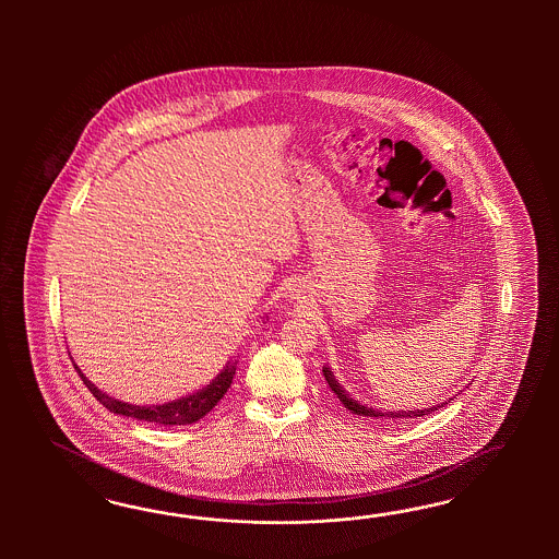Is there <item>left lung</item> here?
Returning a JSON list of instances; mask_svg holds the SVG:
<instances>
[{
  "mask_svg": "<svg viewBox=\"0 0 559 559\" xmlns=\"http://www.w3.org/2000/svg\"><path fill=\"white\" fill-rule=\"evenodd\" d=\"M323 377H325V381H328V385L332 388V391L338 395L340 402L344 404V407H348L353 414L356 416H367V418H390V420H412V418H420V416H428V414H432L435 409H439V407L444 406V404H439V406L432 407H424V409H397V412H381V409H372V407L362 406V404H358L356 400H353L350 395H348V391L344 390L342 385H340L338 381H336V377H334V372L330 367H323Z\"/></svg>",
  "mask_w": 559,
  "mask_h": 559,
  "instance_id": "1",
  "label": "left lung"
}]
</instances>
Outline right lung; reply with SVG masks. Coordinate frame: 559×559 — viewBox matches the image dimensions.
I'll return each mask as SVG.
<instances>
[{
  "instance_id": "add662e5",
  "label": "right lung",
  "mask_w": 559,
  "mask_h": 559,
  "mask_svg": "<svg viewBox=\"0 0 559 559\" xmlns=\"http://www.w3.org/2000/svg\"><path fill=\"white\" fill-rule=\"evenodd\" d=\"M78 369V365H73ZM80 377L84 381L85 388L92 391V395L100 402L102 406L108 407L110 412L127 416V418H136L143 423L162 424V426H182V424H192L201 420L206 416L213 407L217 406L221 397L231 388L234 374H236V362H227L223 367V371L209 383L203 390L194 391L192 395L174 400L162 406H133V404H124L110 395H106L104 391L98 390L84 372L80 371Z\"/></svg>"
}]
</instances>
